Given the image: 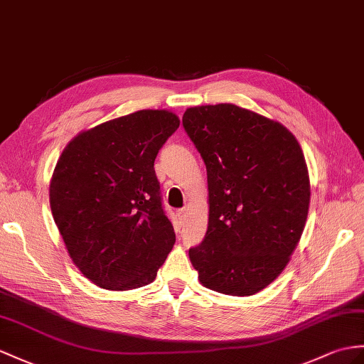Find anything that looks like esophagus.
<instances>
[{
	"label": "esophagus",
	"mask_w": 364,
	"mask_h": 364,
	"mask_svg": "<svg viewBox=\"0 0 364 364\" xmlns=\"http://www.w3.org/2000/svg\"><path fill=\"white\" fill-rule=\"evenodd\" d=\"M187 215H188V208H181V210H179V216H181V218H185Z\"/></svg>",
	"instance_id": "34e87169"
}]
</instances>
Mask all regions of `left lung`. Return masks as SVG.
Wrapping results in <instances>:
<instances>
[{"label":"left lung","mask_w":364,"mask_h":364,"mask_svg":"<svg viewBox=\"0 0 364 364\" xmlns=\"http://www.w3.org/2000/svg\"><path fill=\"white\" fill-rule=\"evenodd\" d=\"M183 128L207 166L208 228L190 249L202 286L250 296L286 269L306 225L310 182L295 136L233 103L194 106Z\"/></svg>","instance_id":"obj_1"}]
</instances>
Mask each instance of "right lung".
<instances>
[{
  "mask_svg": "<svg viewBox=\"0 0 364 364\" xmlns=\"http://www.w3.org/2000/svg\"><path fill=\"white\" fill-rule=\"evenodd\" d=\"M166 109H141L78 134L58 157L49 202L70 259L108 290L156 279L176 242L154 171L159 149L179 128Z\"/></svg>",
  "mask_w": 364,
  "mask_h": 364,
  "instance_id": "obj_1",
  "label": "right lung"
}]
</instances>
